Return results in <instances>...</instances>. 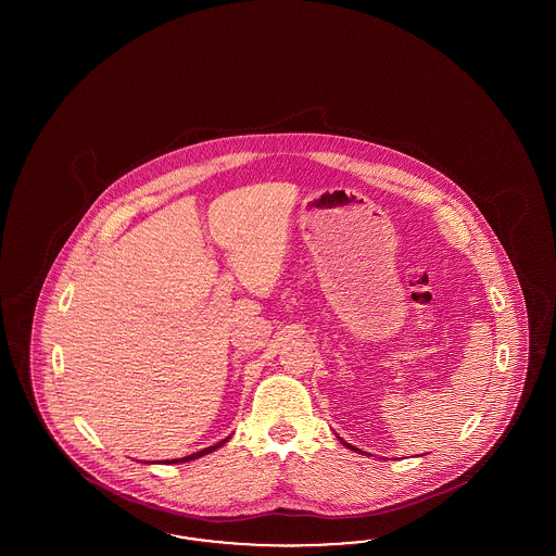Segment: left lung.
I'll return each instance as SVG.
<instances>
[{"mask_svg": "<svg viewBox=\"0 0 556 556\" xmlns=\"http://www.w3.org/2000/svg\"><path fill=\"white\" fill-rule=\"evenodd\" d=\"M340 438V437H338ZM340 442H342V444H344V446H346V448H351V451H356V453H363V451H361V448H354V446H351V444H346V442H344V440H342V438H340Z\"/></svg>", "mask_w": 556, "mask_h": 556, "instance_id": "left-lung-1", "label": "left lung"}]
</instances>
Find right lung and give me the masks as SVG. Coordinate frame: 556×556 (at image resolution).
Segmentation results:
<instances>
[{
    "mask_svg": "<svg viewBox=\"0 0 556 556\" xmlns=\"http://www.w3.org/2000/svg\"><path fill=\"white\" fill-rule=\"evenodd\" d=\"M230 438V437H228ZM228 438H224V440H219L218 444H214V446H207V448H203L200 453H193V455L184 456V458H173V460H165L168 465H173V463H187V460H193V458H200V456L207 455V453H214L216 448L219 446H224L226 442H228Z\"/></svg>",
    "mask_w": 556,
    "mask_h": 556,
    "instance_id": "right-lung-1",
    "label": "right lung"
}]
</instances>
